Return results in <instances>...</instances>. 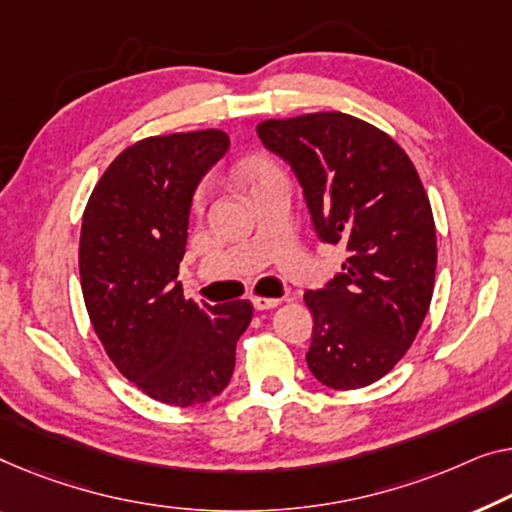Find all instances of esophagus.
Returning a JSON list of instances; mask_svg holds the SVG:
<instances>
[{"instance_id":"obj_1","label":"esophagus","mask_w":512,"mask_h":512,"mask_svg":"<svg viewBox=\"0 0 512 512\" xmlns=\"http://www.w3.org/2000/svg\"><path fill=\"white\" fill-rule=\"evenodd\" d=\"M250 301L257 310H271V308H278L282 303V299H266V296H250Z\"/></svg>"}]
</instances>
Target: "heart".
Here are the masks:
<instances>
[{"mask_svg":"<svg viewBox=\"0 0 512 512\" xmlns=\"http://www.w3.org/2000/svg\"><path fill=\"white\" fill-rule=\"evenodd\" d=\"M278 179H282L280 167L276 163H271L269 158H253V160H248V163L241 165V181L246 183V188L250 190V193H253L255 188L264 186V183H271ZM207 197H209V190L202 186L193 195V209L200 211L204 204H207Z\"/></svg>","mask_w":512,"mask_h":512,"instance_id":"1","label":"heart"}]
</instances>
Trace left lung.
<instances>
[{
    "mask_svg": "<svg viewBox=\"0 0 512 512\" xmlns=\"http://www.w3.org/2000/svg\"><path fill=\"white\" fill-rule=\"evenodd\" d=\"M257 135L292 167L319 239L347 248L342 273L303 294L308 368L335 391L375 384L432 301L437 234L421 177L391 135L345 112L266 119Z\"/></svg>",
    "mask_w": 512,
    "mask_h": 512,
    "instance_id": "8db88e82",
    "label": "left lung"
}]
</instances>
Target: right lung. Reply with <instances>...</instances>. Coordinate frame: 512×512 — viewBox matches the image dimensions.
Masks as SVG:
<instances>
[{"mask_svg": "<svg viewBox=\"0 0 512 512\" xmlns=\"http://www.w3.org/2000/svg\"><path fill=\"white\" fill-rule=\"evenodd\" d=\"M227 149L216 128L135 142L82 216L80 282L98 340L121 375L174 407L223 393L253 319L248 301L195 303L177 280L195 188Z\"/></svg>", "mask_w": 512, "mask_h": 512, "instance_id": "add662e5", "label": "right lung"}]
</instances>
